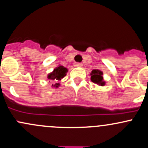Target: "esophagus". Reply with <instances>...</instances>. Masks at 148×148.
Wrapping results in <instances>:
<instances>
[{
  "label": "esophagus",
  "mask_w": 148,
  "mask_h": 148,
  "mask_svg": "<svg viewBox=\"0 0 148 148\" xmlns=\"http://www.w3.org/2000/svg\"><path fill=\"white\" fill-rule=\"evenodd\" d=\"M74 66H82V63H79V62H77V63L74 64Z\"/></svg>",
  "instance_id": "1"
}]
</instances>
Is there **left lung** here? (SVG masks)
Wrapping results in <instances>:
<instances>
[{
	"instance_id": "left-lung-1",
	"label": "left lung",
	"mask_w": 148,
	"mask_h": 148,
	"mask_svg": "<svg viewBox=\"0 0 148 148\" xmlns=\"http://www.w3.org/2000/svg\"><path fill=\"white\" fill-rule=\"evenodd\" d=\"M91 75V80L92 82L97 84H100L101 86H103L105 84V82L103 81V72L101 71L99 69L92 70Z\"/></svg>"
}]
</instances>
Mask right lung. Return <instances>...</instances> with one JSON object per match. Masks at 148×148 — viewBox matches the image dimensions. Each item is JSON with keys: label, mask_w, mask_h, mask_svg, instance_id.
I'll return each mask as SVG.
<instances>
[{"label": "right lung", "mask_w": 148, "mask_h": 148, "mask_svg": "<svg viewBox=\"0 0 148 148\" xmlns=\"http://www.w3.org/2000/svg\"><path fill=\"white\" fill-rule=\"evenodd\" d=\"M66 71H67L66 68L64 67L63 66H60L54 69V71L48 75V79H50V80L60 81L66 76ZM59 85H60V84H55L54 86L58 87Z\"/></svg>", "instance_id": "1"}]
</instances>
